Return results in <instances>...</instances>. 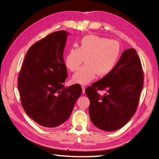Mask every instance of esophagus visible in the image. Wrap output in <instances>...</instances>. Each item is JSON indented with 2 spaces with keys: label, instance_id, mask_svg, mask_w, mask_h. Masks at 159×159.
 <instances>
[{
  "label": "esophagus",
  "instance_id": "1",
  "mask_svg": "<svg viewBox=\"0 0 159 159\" xmlns=\"http://www.w3.org/2000/svg\"><path fill=\"white\" fill-rule=\"evenodd\" d=\"M82 89H83V94H85V87L82 85Z\"/></svg>",
  "mask_w": 159,
  "mask_h": 159
}]
</instances>
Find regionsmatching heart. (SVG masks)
I'll return each instance as SVG.
<instances>
[{"mask_svg": "<svg viewBox=\"0 0 159 159\" xmlns=\"http://www.w3.org/2000/svg\"><path fill=\"white\" fill-rule=\"evenodd\" d=\"M121 54V46L116 40H109L96 35H88L80 40L78 48H71L65 58V64L71 71L80 67L85 59L86 64L73 75L76 83L87 84L96 74L105 76L116 66Z\"/></svg>", "mask_w": 159, "mask_h": 159, "instance_id": "heart-1", "label": "heart"}]
</instances>
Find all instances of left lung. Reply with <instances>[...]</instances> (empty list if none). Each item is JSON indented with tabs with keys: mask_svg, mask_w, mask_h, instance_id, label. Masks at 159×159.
<instances>
[{
	"mask_svg": "<svg viewBox=\"0 0 159 159\" xmlns=\"http://www.w3.org/2000/svg\"><path fill=\"white\" fill-rule=\"evenodd\" d=\"M135 49L124 52L114 70L85 89L93 124L105 131H115L128 122L137 110L143 86V71ZM98 90H105L101 96Z\"/></svg>",
	"mask_w": 159,
	"mask_h": 159,
	"instance_id": "obj_1",
	"label": "left lung"
}]
</instances>
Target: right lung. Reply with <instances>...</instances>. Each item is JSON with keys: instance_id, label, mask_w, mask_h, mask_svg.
Instances as JSON below:
<instances>
[{"instance_id": "add662e5", "label": "right lung", "mask_w": 159, "mask_h": 159, "mask_svg": "<svg viewBox=\"0 0 159 159\" xmlns=\"http://www.w3.org/2000/svg\"><path fill=\"white\" fill-rule=\"evenodd\" d=\"M67 33L48 34L30 47L18 76L25 111L39 125L55 127L70 116L82 93L79 84L64 88L67 77L63 52Z\"/></svg>"}]
</instances>
